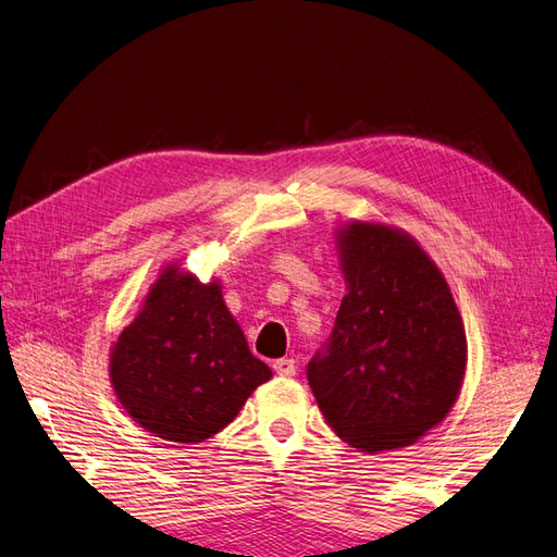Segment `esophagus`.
I'll return each mask as SVG.
<instances>
[{
	"label": "esophagus",
	"mask_w": 557,
	"mask_h": 557,
	"mask_svg": "<svg viewBox=\"0 0 557 557\" xmlns=\"http://www.w3.org/2000/svg\"><path fill=\"white\" fill-rule=\"evenodd\" d=\"M273 369H275L277 376H284V379L296 376V364H294L292 358H280V360H275V362H273Z\"/></svg>",
	"instance_id": "esophagus-1"
}]
</instances>
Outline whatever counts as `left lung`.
Wrapping results in <instances>:
<instances>
[{
    "label": "left lung",
    "mask_w": 557,
    "mask_h": 557,
    "mask_svg": "<svg viewBox=\"0 0 557 557\" xmlns=\"http://www.w3.org/2000/svg\"><path fill=\"white\" fill-rule=\"evenodd\" d=\"M335 245L346 296L307 381L344 443L369 455L413 445L461 393L468 342L457 302L399 226L346 222Z\"/></svg>",
    "instance_id": "1"
}]
</instances>
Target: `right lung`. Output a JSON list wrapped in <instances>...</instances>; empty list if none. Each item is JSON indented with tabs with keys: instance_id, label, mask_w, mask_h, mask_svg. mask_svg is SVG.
Segmentation results:
<instances>
[{
	"instance_id": "add662e5",
	"label": "right lung",
	"mask_w": 557,
	"mask_h": 557,
	"mask_svg": "<svg viewBox=\"0 0 557 557\" xmlns=\"http://www.w3.org/2000/svg\"><path fill=\"white\" fill-rule=\"evenodd\" d=\"M271 376L226 310L220 282L203 284L181 263L162 268L110 351L123 410L149 434L185 445L222 431Z\"/></svg>"
}]
</instances>
